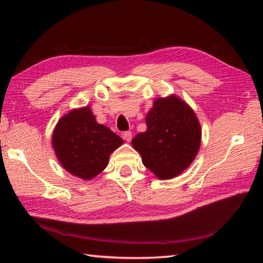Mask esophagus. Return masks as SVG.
<instances>
[{
  "mask_svg": "<svg viewBox=\"0 0 263 263\" xmlns=\"http://www.w3.org/2000/svg\"><path fill=\"white\" fill-rule=\"evenodd\" d=\"M123 138H124V140L130 142L132 140V133L130 131H125L124 133H123Z\"/></svg>",
  "mask_w": 263,
  "mask_h": 263,
  "instance_id": "obj_1",
  "label": "esophagus"
}]
</instances>
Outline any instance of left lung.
Instances as JSON below:
<instances>
[{
    "instance_id": "left-lung-1",
    "label": "left lung",
    "mask_w": 263,
    "mask_h": 263,
    "mask_svg": "<svg viewBox=\"0 0 263 263\" xmlns=\"http://www.w3.org/2000/svg\"><path fill=\"white\" fill-rule=\"evenodd\" d=\"M147 130L132 139L142 164L160 180H170L191 165L201 142L197 115L181 98L172 95L156 99L146 116Z\"/></svg>"
}]
</instances>
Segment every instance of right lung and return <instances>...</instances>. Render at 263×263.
I'll return each mask as SVG.
<instances>
[{
	"instance_id": "1",
	"label": "right lung",
	"mask_w": 263,
	"mask_h": 263,
	"mask_svg": "<svg viewBox=\"0 0 263 263\" xmlns=\"http://www.w3.org/2000/svg\"><path fill=\"white\" fill-rule=\"evenodd\" d=\"M122 143V138L96 122L88 106L65 114L52 136L60 164L70 174L86 181L106 168L109 155Z\"/></svg>"
}]
</instances>
